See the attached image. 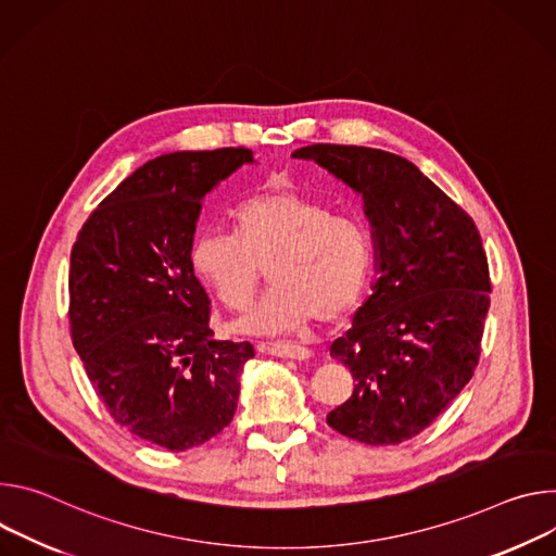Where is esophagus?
Returning <instances> with one entry per match:
<instances>
[{
	"mask_svg": "<svg viewBox=\"0 0 556 556\" xmlns=\"http://www.w3.org/2000/svg\"><path fill=\"white\" fill-rule=\"evenodd\" d=\"M267 351L271 355H278V357H291V359H306L312 355L309 349H304L302 344H295V342H269L267 344Z\"/></svg>",
	"mask_w": 556,
	"mask_h": 556,
	"instance_id": "1",
	"label": "esophagus"
}]
</instances>
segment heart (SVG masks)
<instances>
[{
	"instance_id": "1",
	"label": "heart",
	"mask_w": 556,
	"mask_h": 556,
	"mask_svg": "<svg viewBox=\"0 0 556 556\" xmlns=\"http://www.w3.org/2000/svg\"><path fill=\"white\" fill-rule=\"evenodd\" d=\"M231 220L233 233L210 229L194 238L190 265L231 312L250 304L269 269L274 285L242 329L293 331L355 309L374 261L371 236L357 218L295 190L267 188L238 203Z\"/></svg>"
}]
</instances>
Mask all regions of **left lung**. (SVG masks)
I'll use <instances>...</instances> for the list:
<instances>
[{"instance_id":"left-lung-1","label":"left lung","mask_w":556,"mask_h":556,"mask_svg":"<svg viewBox=\"0 0 556 556\" xmlns=\"http://www.w3.org/2000/svg\"><path fill=\"white\" fill-rule=\"evenodd\" d=\"M293 156L316 161L362 194L380 271L353 327L331 344L355 387L327 424L362 444H402L446 410L477 368L490 306L479 229L397 154L316 143Z\"/></svg>"}]
</instances>
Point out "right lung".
<instances>
[{
    "label": "right lung",
    "mask_w": 556,
    "mask_h": 556,
    "mask_svg": "<svg viewBox=\"0 0 556 556\" xmlns=\"http://www.w3.org/2000/svg\"><path fill=\"white\" fill-rule=\"evenodd\" d=\"M247 148L148 161L105 197L71 254V336L110 417L152 446L188 451L231 421L250 342L214 340L190 265L201 201Z\"/></svg>",
    "instance_id": "right-lung-1"
}]
</instances>
